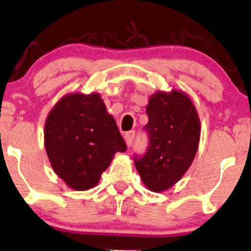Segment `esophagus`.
Instances as JSON below:
<instances>
[{
  "instance_id": "1",
  "label": "esophagus",
  "mask_w": 251,
  "mask_h": 251,
  "mask_svg": "<svg viewBox=\"0 0 251 251\" xmlns=\"http://www.w3.org/2000/svg\"><path fill=\"white\" fill-rule=\"evenodd\" d=\"M134 135H135L134 131L126 132L125 135H124V139H125V142H126V145H127V147H131V146H132L133 139H134Z\"/></svg>"
}]
</instances>
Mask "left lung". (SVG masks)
Instances as JSON below:
<instances>
[{
	"instance_id": "8db88e82",
	"label": "left lung",
	"mask_w": 251,
	"mask_h": 251,
	"mask_svg": "<svg viewBox=\"0 0 251 251\" xmlns=\"http://www.w3.org/2000/svg\"><path fill=\"white\" fill-rule=\"evenodd\" d=\"M148 147L134 164L151 191L170 189L182 178L198 149L201 123L191 100L180 91H158L146 107Z\"/></svg>"
}]
</instances>
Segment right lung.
Masks as SVG:
<instances>
[{"label": "right lung", "instance_id": "obj_1", "mask_svg": "<svg viewBox=\"0 0 251 251\" xmlns=\"http://www.w3.org/2000/svg\"><path fill=\"white\" fill-rule=\"evenodd\" d=\"M44 135L54 173L77 191L97 185L117 151H126L115 118L96 93L61 98L49 113Z\"/></svg>", "mask_w": 251, "mask_h": 251}]
</instances>
